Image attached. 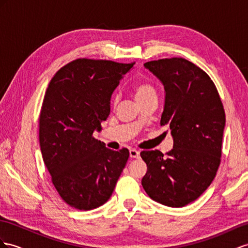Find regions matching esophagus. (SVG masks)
<instances>
[{"label":"esophagus","mask_w":248,"mask_h":248,"mask_svg":"<svg viewBox=\"0 0 248 248\" xmlns=\"http://www.w3.org/2000/svg\"><path fill=\"white\" fill-rule=\"evenodd\" d=\"M139 156H140V152L135 150V149L130 150V157L131 158H139Z\"/></svg>","instance_id":"34e87169"}]
</instances>
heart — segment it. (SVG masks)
Segmentation results:
<instances>
[{
	"mask_svg": "<svg viewBox=\"0 0 248 248\" xmlns=\"http://www.w3.org/2000/svg\"><path fill=\"white\" fill-rule=\"evenodd\" d=\"M133 93H134L135 98L140 105L149 99L157 97L156 88L148 81H141L136 84L133 87Z\"/></svg>",
	"mask_w": 248,
	"mask_h": 248,
	"instance_id": "b5f03b06",
	"label": "heart"
}]
</instances>
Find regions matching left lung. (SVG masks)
Wrapping results in <instances>:
<instances>
[{"label":"left lung","mask_w":248,"mask_h":248,"mask_svg":"<svg viewBox=\"0 0 248 248\" xmlns=\"http://www.w3.org/2000/svg\"><path fill=\"white\" fill-rule=\"evenodd\" d=\"M144 67L166 91L160 124L169 125L173 149L142 151L148 170L141 185L150 198L170 207L195 201L211 186L222 155L225 112L214 81L182 58L151 61Z\"/></svg>","instance_id":"8db88e82"}]
</instances>
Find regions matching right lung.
I'll return each mask as SVG.
<instances>
[{
	"label": "right lung",
	"instance_id": "add662e5",
	"mask_svg": "<svg viewBox=\"0 0 248 248\" xmlns=\"http://www.w3.org/2000/svg\"><path fill=\"white\" fill-rule=\"evenodd\" d=\"M135 62L78 59L50 80L40 113V145L62 199L79 211L103 205L129 159L93 137L110 114L111 95Z\"/></svg>",
	"mask_w": 248,
	"mask_h": 248
}]
</instances>
